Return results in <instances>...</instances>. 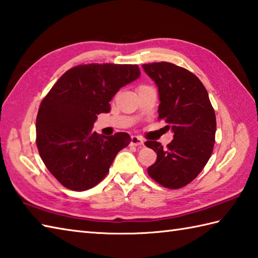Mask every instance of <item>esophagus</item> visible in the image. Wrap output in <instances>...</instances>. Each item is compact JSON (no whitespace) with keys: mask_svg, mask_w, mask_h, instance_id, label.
I'll return each mask as SVG.
<instances>
[{"mask_svg":"<svg viewBox=\"0 0 258 258\" xmlns=\"http://www.w3.org/2000/svg\"><path fill=\"white\" fill-rule=\"evenodd\" d=\"M144 144V141L139 138V136H135L133 135L132 138H131V145H135V146H139V148H142Z\"/></svg>","mask_w":258,"mask_h":258,"instance_id":"1","label":"esophagus"}]
</instances>
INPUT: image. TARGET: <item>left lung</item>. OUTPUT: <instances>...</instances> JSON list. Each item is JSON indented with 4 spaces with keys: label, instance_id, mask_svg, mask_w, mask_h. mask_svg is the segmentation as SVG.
I'll use <instances>...</instances> for the list:
<instances>
[{
    "label": "left lung",
    "instance_id": "8db88e82",
    "mask_svg": "<svg viewBox=\"0 0 258 258\" xmlns=\"http://www.w3.org/2000/svg\"><path fill=\"white\" fill-rule=\"evenodd\" d=\"M142 67L158 87L159 118L174 134L166 149L156 141H146L158 155L148 173L165 188H182L203 171L213 153L215 110L205 86L189 70L165 61Z\"/></svg>",
    "mask_w": 258,
    "mask_h": 258
}]
</instances>
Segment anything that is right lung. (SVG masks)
I'll list each match as a JSON object with an SVG mask.
<instances>
[{"label": "right lung", "mask_w": 258, "mask_h": 258, "mask_svg": "<svg viewBox=\"0 0 258 258\" xmlns=\"http://www.w3.org/2000/svg\"><path fill=\"white\" fill-rule=\"evenodd\" d=\"M138 64L90 63L66 72L39 107L37 146L43 163L66 188L85 191L102 181L127 133L103 136L93 131L97 115L109 113L118 90L140 77Z\"/></svg>", "instance_id": "1"}]
</instances>
